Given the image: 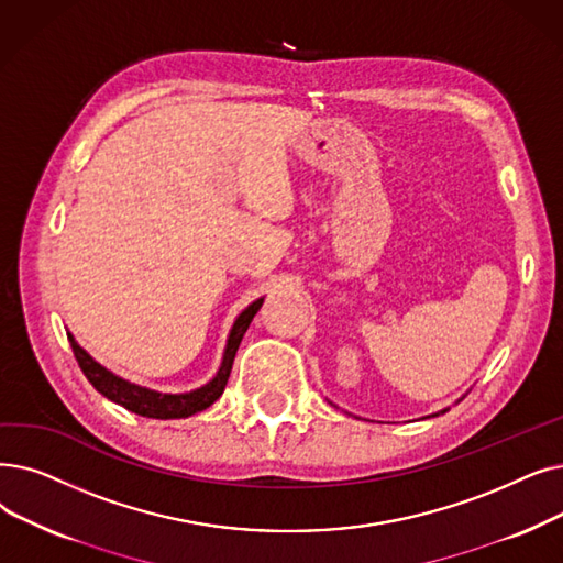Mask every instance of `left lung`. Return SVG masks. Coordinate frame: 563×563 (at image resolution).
<instances>
[{
  "label": "left lung",
  "instance_id": "left-lung-1",
  "mask_svg": "<svg viewBox=\"0 0 563 563\" xmlns=\"http://www.w3.org/2000/svg\"><path fill=\"white\" fill-rule=\"evenodd\" d=\"M444 411H446V409H444Z\"/></svg>",
  "mask_w": 563,
  "mask_h": 563
}]
</instances>
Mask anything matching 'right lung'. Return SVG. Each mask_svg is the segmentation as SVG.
I'll return each instance as SVG.
<instances>
[{
	"mask_svg": "<svg viewBox=\"0 0 563 563\" xmlns=\"http://www.w3.org/2000/svg\"><path fill=\"white\" fill-rule=\"evenodd\" d=\"M262 301L264 299L253 301L234 320V327L230 331L228 345H225V352H223L221 368H218L216 377L211 382H207L205 386H200V388L188 390V394H161V390H152V388H146V386L133 384L129 379H121L119 375H114L108 368H103L99 361H93L78 345L76 338H73L70 333H68V340H70L73 354H76V358H78L80 371L85 373L89 384L96 390H99L101 396H106L108 400L121 405V407L133 411V413H140V417H146V419H161V421L186 419V417H192V413H198V411L211 407L218 398L223 396L228 377H230V371H232V363H234V356H236V350L241 345V338H243V333L249 331L253 317L262 308Z\"/></svg>",
	"mask_w": 563,
	"mask_h": 563,
	"instance_id": "add662e5",
	"label": "right lung"
}]
</instances>
